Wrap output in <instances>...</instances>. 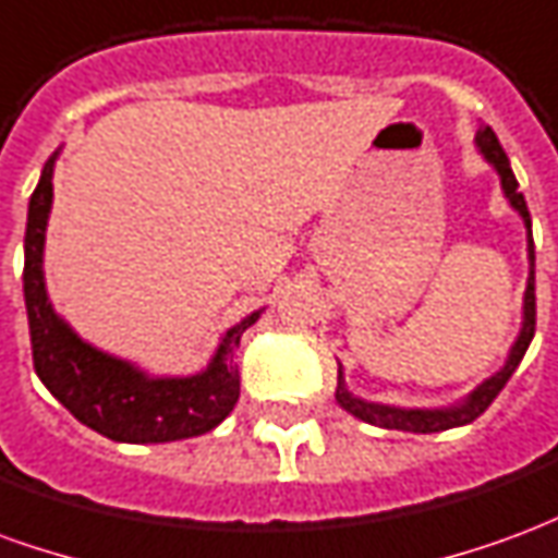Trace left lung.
Masks as SVG:
<instances>
[{
    "label": "left lung",
    "mask_w": 558,
    "mask_h": 558,
    "mask_svg": "<svg viewBox=\"0 0 558 558\" xmlns=\"http://www.w3.org/2000/svg\"><path fill=\"white\" fill-rule=\"evenodd\" d=\"M475 143H478L481 155L490 160L499 179H502V191L508 196V203L520 211V218L526 223L529 232V280H526V295H523V328L517 335L514 347L508 352V362L499 374H493L490 379H484L472 395H469L463 403H457L451 410H398V407H383V403H367V400L350 395V388L343 383V371L338 367V391L335 398L347 412H352L355 418L367 421V424H376V427H386V430H407V433H439L448 430V427H460V424H469L475 421L481 412L490 407L496 395L502 391L505 383L511 379V374L517 371V364L523 362L529 343L535 338V244H532V218H529L526 199L517 187L514 172H511V163H508V155L505 148L499 146V137L493 134L490 125H481L478 134H475Z\"/></svg>",
    "instance_id": "8db88e82"
}]
</instances>
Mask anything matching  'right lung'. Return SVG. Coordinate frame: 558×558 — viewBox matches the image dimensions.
<instances>
[{
	"label": "right lung",
	"instance_id": "1",
	"mask_svg": "<svg viewBox=\"0 0 558 558\" xmlns=\"http://www.w3.org/2000/svg\"><path fill=\"white\" fill-rule=\"evenodd\" d=\"M56 155L44 163L26 220L23 295L29 314L35 374L74 418L113 442H175L215 430L239 400L235 350L244 328L254 326L259 314L232 326L220 340L211 364L196 376L155 379L134 364L80 340L68 323L56 316L44 290V232L53 203Z\"/></svg>",
	"mask_w": 558,
	"mask_h": 558
}]
</instances>
